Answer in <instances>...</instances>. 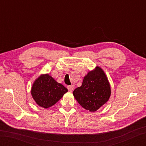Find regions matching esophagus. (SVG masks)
I'll list each match as a JSON object with an SVG mask.
<instances>
[{"mask_svg": "<svg viewBox=\"0 0 146 146\" xmlns=\"http://www.w3.org/2000/svg\"><path fill=\"white\" fill-rule=\"evenodd\" d=\"M68 91L69 92H73V88H74V86H73V85H70V86H68Z\"/></svg>", "mask_w": 146, "mask_h": 146, "instance_id": "obj_1", "label": "esophagus"}]
</instances>
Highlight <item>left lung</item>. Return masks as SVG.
Here are the masks:
<instances>
[{"mask_svg": "<svg viewBox=\"0 0 146 146\" xmlns=\"http://www.w3.org/2000/svg\"><path fill=\"white\" fill-rule=\"evenodd\" d=\"M74 97L81 106L90 111H95L108 101L111 88L106 74L97 66L87 73L80 87L74 90Z\"/></svg>", "mask_w": 146, "mask_h": 146, "instance_id": "obj_1", "label": "left lung"}]
</instances>
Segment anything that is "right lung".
<instances>
[{
	"label": "right lung",
	"mask_w": 146,
	"mask_h": 146,
	"mask_svg": "<svg viewBox=\"0 0 146 146\" xmlns=\"http://www.w3.org/2000/svg\"><path fill=\"white\" fill-rule=\"evenodd\" d=\"M67 92L66 87L47 73L42 74L34 82L31 93L39 107L49 108L60 100Z\"/></svg>",
	"instance_id": "1"
}]
</instances>
